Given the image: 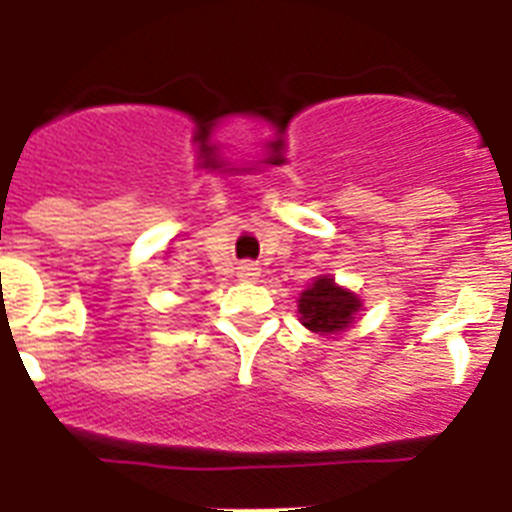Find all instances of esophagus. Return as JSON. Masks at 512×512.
Wrapping results in <instances>:
<instances>
[{
    "label": "esophagus",
    "mask_w": 512,
    "mask_h": 512,
    "mask_svg": "<svg viewBox=\"0 0 512 512\" xmlns=\"http://www.w3.org/2000/svg\"><path fill=\"white\" fill-rule=\"evenodd\" d=\"M261 269L259 264H251V261H243L241 266H238V277L246 279V282H253V279H259Z\"/></svg>",
    "instance_id": "1"
}]
</instances>
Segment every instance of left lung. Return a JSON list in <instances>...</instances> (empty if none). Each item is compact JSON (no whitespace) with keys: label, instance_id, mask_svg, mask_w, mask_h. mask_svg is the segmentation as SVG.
<instances>
[{"label":"left lung","instance_id":"8db88e82","mask_svg":"<svg viewBox=\"0 0 512 512\" xmlns=\"http://www.w3.org/2000/svg\"><path fill=\"white\" fill-rule=\"evenodd\" d=\"M361 302L354 292L338 287L333 279L320 277L300 295V320L312 333H338L354 320Z\"/></svg>","mask_w":512,"mask_h":512}]
</instances>
